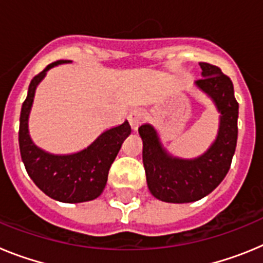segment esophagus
Masks as SVG:
<instances>
[{"label":"esophagus","mask_w":263,"mask_h":263,"mask_svg":"<svg viewBox=\"0 0 263 263\" xmlns=\"http://www.w3.org/2000/svg\"><path fill=\"white\" fill-rule=\"evenodd\" d=\"M127 120H129V124L132 126V129L136 132V130H138L139 125L145 121V113L142 110H132L129 113V116H127Z\"/></svg>","instance_id":"1"}]
</instances>
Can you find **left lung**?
<instances>
[{
    "mask_svg": "<svg viewBox=\"0 0 263 263\" xmlns=\"http://www.w3.org/2000/svg\"><path fill=\"white\" fill-rule=\"evenodd\" d=\"M200 67L203 78L195 84L213 100L221 115L212 146L199 158L180 159L164 150L152 125L138 129L147 187L153 196L166 203H191L211 194L227 176L236 152L238 103L233 83L218 67L203 62Z\"/></svg>",
    "mask_w": 263,
    "mask_h": 263,
    "instance_id": "8db88e82",
    "label": "left lung"
}]
</instances>
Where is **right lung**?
<instances>
[{"label": "right lung", "mask_w": 263, "mask_h": 263, "mask_svg": "<svg viewBox=\"0 0 263 263\" xmlns=\"http://www.w3.org/2000/svg\"><path fill=\"white\" fill-rule=\"evenodd\" d=\"M69 60L48 64L34 76L23 101L20 117V150L22 162L32 182L51 199L62 203H83L101 195L108 180V173L122 142L132 133L129 122L105 130L93 143L75 154L53 155L39 148L29 136V115L38 84L52 67Z\"/></svg>", "instance_id": "add662e5"}]
</instances>
